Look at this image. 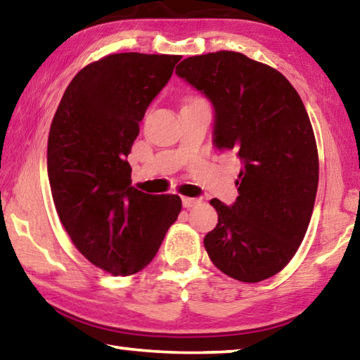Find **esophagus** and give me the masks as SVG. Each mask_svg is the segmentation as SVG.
<instances>
[{"label":"esophagus","mask_w":360,"mask_h":360,"mask_svg":"<svg viewBox=\"0 0 360 360\" xmlns=\"http://www.w3.org/2000/svg\"><path fill=\"white\" fill-rule=\"evenodd\" d=\"M200 203L198 198H191V197H182V206L187 210L193 208V206H197Z\"/></svg>","instance_id":"1"}]
</instances>
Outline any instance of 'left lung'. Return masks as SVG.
<instances>
[{
	"instance_id": "obj_1",
	"label": "left lung",
	"mask_w": 360,
	"mask_h": 360,
	"mask_svg": "<svg viewBox=\"0 0 360 360\" xmlns=\"http://www.w3.org/2000/svg\"><path fill=\"white\" fill-rule=\"evenodd\" d=\"M214 105V144L243 163L231 206L212 198L210 259L241 283L275 276L300 248L319 181L314 131L303 101L278 70L240 52L188 57L176 66Z\"/></svg>"
}]
</instances>
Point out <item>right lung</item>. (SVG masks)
<instances>
[{
    "instance_id": "obj_1",
    "label": "right lung",
    "mask_w": 360,
    "mask_h": 360,
    "mask_svg": "<svg viewBox=\"0 0 360 360\" xmlns=\"http://www.w3.org/2000/svg\"><path fill=\"white\" fill-rule=\"evenodd\" d=\"M181 56L111 53L72 77L52 119L47 173L60 222L90 264L114 276L148 266L178 219V195L131 186L139 122Z\"/></svg>"
}]
</instances>
